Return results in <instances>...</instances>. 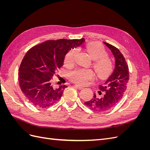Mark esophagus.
<instances>
[{
    "label": "esophagus",
    "instance_id": "obj_1",
    "mask_svg": "<svg viewBox=\"0 0 150 150\" xmlns=\"http://www.w3.org/2000/svg\"><path fill=\"white\" fill-rule=\"evenodd\" d=\"M74 87L76 88H77V89H82L83 88V87H82V86H78V85H74Z\"/></svg>",
    "mask_w": 150,
    "mask_h": 150
}]
</instances>
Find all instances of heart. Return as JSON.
Returning a JSON list of instances; mask_svg holds the SVG:
<instances>
[{
  "mask_svg": "<svg viewBox=\"0 0 150 150\" xmlns=\"http://www.w3.org/2000/svg\"><path fill=\"white\" fill-rule=\"evenodd\" d=\"M86 51L95 60L93 67L98 77L104 78L112 71V65L111 60L107 56V52L101 44L93 42L88 44L86 47ZM78 54V49H72L66 54L64 59V64L67 66H71L74 64ZM70 78L74 83L84 85L90 79L94 78V74L93 71L86 69H78L70 73Z\"/></svg>",
  "mask_w": 150,
  "mask_h": 150,
  "instance_id": "b5f03b06",
  "label": "heart"
}]
</instances>
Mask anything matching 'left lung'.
I'll return each mask as SVG.
<instances>
[{"label": "left lung", "mask_w": 150, "mask_h": 150, "mask_svg": "<svg viewBox=\"0 0 150 150\" xmlns=\"http://www.w3.org/2000/svg\"><path fill=\"white\" fill-rule=\"evenodd\" d=\"M110 49L115 59V69L104 85L99 86V96L84 103L90 110L97 112L106 111L115 107L123 96L129 80L128 66L118 49L104 42Z\"/></svg>", "instance_id": "left-lung-1"}]
</instances>
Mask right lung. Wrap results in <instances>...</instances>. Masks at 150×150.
<instances>
[{
  "instance_id": "add662e5",
  "label": "right lung",
  "mask_w": 150,
  "mask_h": 150,
  "mask_svg": "<svg viewBox=\"0 0 150 150\" xmlns=\"http://www.w3.org/2000/svg\"><path fill=\"white\" fill-rule=\"evenodd\" d=\"M84 41V38L47 40L27 52L19 67V81L22 93L31 104L46 108L59 100L67 86L54 88L51 80L64 64L68 51Z\"/></svg>"
}]
</instances>
